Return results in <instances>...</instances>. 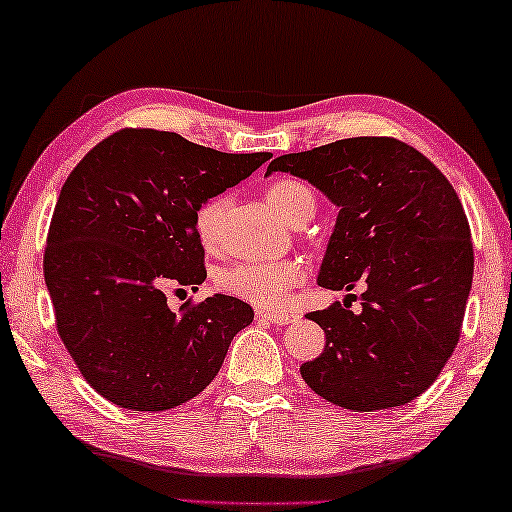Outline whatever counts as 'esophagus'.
<instances>
[{
  "label": "esophagus",
  "mask_w": 512,
  "mask_h": 512,
  "mask_svg": "<svg viewBox=\"0 0 512 512\" xmlns=\"http://www.w3.org/2000/svg\"><path fill=\"white\" fill-rule=\"evenodd\" d=\"M258 317H261V320L272 322L276 326H286V324L297 322L299 315L288 313V311H258Z\"/></svg>",
  "instance_id": "34e87169"
}]
</instances>
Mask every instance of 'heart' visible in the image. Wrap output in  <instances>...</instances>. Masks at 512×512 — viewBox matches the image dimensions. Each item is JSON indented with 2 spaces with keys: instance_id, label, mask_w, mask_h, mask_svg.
<instances>
[{
  "instance_id": "b5f03b06",
  "label": "heart",
  "mask_w": 512,
  "mask_h": 512,
  "mask_svg": "<svg viewBox=\"0 0 512 512\" xmlns=\"http://www.w3.org/2000/svg\"><path fill=\"white\" fill-rule=\"evenodd\" d=\"M265 201L281 220L292 222L304 211L315 206L311 190L297 179H274L265 186ZM224 201L220 197L206 199L195 213V231L201 245L217 249L220 245V215ZM308 279V267L299 258L283 261H247L226 267L217 276V286L226 295H233L258 308H281L286 304L292 288Z\"/></svg>"
}]
</instances>
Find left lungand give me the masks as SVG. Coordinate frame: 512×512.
Masks as SVG:
<instances>
[{
	"instance_id": "8db88e82",
	"label": "left lung",
	"mask_w": 512,
	"mask_h": 512,
	"mask_svg": "<svg viewBox=\"0 0 512 512\" xmlns=\"http://www.w3.org/2000/svg\"><path fill=\"white\" fill-rule=\"evenodd\" d=\"M267 172L311 181L340 208L317 283L363 286L358 315L340 301L308 313L326 333L322 354L299 367L308 388L356 413L420 397L454 354L472 288V233L454 186L388 136L283 154Z\"/></svg>"
}]
</instances>
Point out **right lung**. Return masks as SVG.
<instances>
[{"label": "right lung", "instance_id": "right-lung-1", "mask_svg": "<svg viewBox=\"0 0 512 512\" xmlns=\"http://www.w3.org/2000/svg\"><path fill=\"white\" fill-rule=\"evenodd\" d=\"M270 158L129 127L92 147L65 179L45 283L65 349L104 399L158 413L197 397L220 372L233 335L254 320L251 306L215 295L172 313L163 288L204 283L197 208Z\"/></svg>", "mask_w": 512, "mask_h": 512}]
</instances>
